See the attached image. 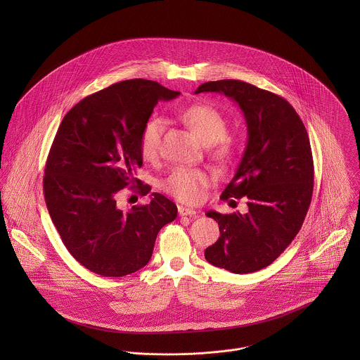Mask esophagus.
I'll return each instance as SVG.
<instances>
[{"mask_svg": "<svg viewBox=\"0 0 360 360\" xmlns=\"http://www.w3.org/2000/svg\"><path fill=\"white\" fill-rule=\"evenodd\" d=\"M179 214L180 216H195L197 210L191 209V207H186V206H179Z\"/></svg>", "mask_w": 360, "mask_h": 360, "instance_id": "34e87169", "label": "esophagus"}]
</instances>
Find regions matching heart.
I'll use <instances>...</instances> for the list:
<instances>
[{
  "label": "heart",
  "mask_w": 360,
  "mask_h": 360,
  "mask_svg": "<svg viewBox=\"0 0 360 360\" xmlns=\"http://www.w3.org/2000/svg\"><path fill=\"white\" fill-rule=\"evenodd\" d=\"M181 117L205 144L210 146L217 143L214 151L217 156L229 154V147L221 141L227 133V122L216 108L204 103L193 105L183 112ZM163 130L165 122L160 117H153L144 124L140 136V150L146 159H154L159 153ZM209 183L210 176L205 170L190 166H177L163 180L162 187L181 202L197 204L202 200L204 190Z\"/></svg>",
  "instance_id": "1"
}]
</instances>
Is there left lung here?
Returning a JSON list of instances; mask_svg holds the SVG:
<instances>
[{"label": "left lung", "mask_w": 360, "mask_h": 360, "mask_svg": "<svg viewBox=\"0 0 360 360\" xmlns=\"http://www.w3.org/2000/svg\"><path fill=\"white\" fill-rule=\"evenodd\" d=\"M220 93L238 103L248 140L221 200L247 198L248 212L206 216L219 224V240L205 250L216 267L245 274L273 263L302 227L313 193L308 131L284 98L240 80L201 84L195 94Z\"/></svg>", "instance_id": "1"}]
</instances>
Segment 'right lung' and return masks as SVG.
Returning a JSON list of instances; mask_svg holds the SVG:
<instances>
[{
  "mask_svg": "<svg viewBox=\"0 0 360 360\" xmlns=\"http://www.w3.org/2000/svg\"><path fill=\"white\" fill-rule=\"evenodd\" d=\"M179 94L151 80H124L83 98L59 124L44 170L46 204L66 250L93 273L123 277L144 267L159 230L177 216L158 193L127 212L116 197L140 184V136L155 105ZM137 190L147 195L151 187Z\"/></svg>",
  "mask_w": 360,
  "mask_h": 360,
  "instance_id": "obj_1",
  "label": "right lung"
}]
</instances>
